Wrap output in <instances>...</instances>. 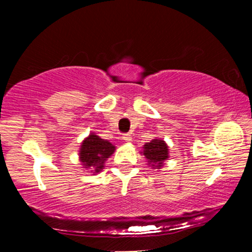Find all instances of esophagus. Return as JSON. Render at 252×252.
<instances>
[{
    "label": "esophagus",
    "instance_id": "esophagus-1",
    "mask_svg": "<svg viewBox=\"0 0 252 252\" xmlns=\"http://www.w3.org/2000/svg\"><path fill=\"white\" fill-rule=\"evenodd\" d=\"M122 138L124 141H126V142H130V141L132 140V137H131V135L129 134V132H126V134H123V136H122Z\"/></svg>",
    "mask_w": 252,
    "mask_h": 252
}]
</instances>
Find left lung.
Masks as SVG:
<instances>
[{"instance_id": "obj_1", "label": "left lung", "mask_w": 252, "mask_h": 252, "mask_svg": "<svg viewBox=\"0 0 252 252\" xmlns=\"http://www.w3.org/2000/svg\"><path fill=\"white\" fill-rule=\"evenodd\" d=\"M143 155L148 160L149 164L152 163L154 167H161L164 160L168 158V147L164 141L154 138L150 142L146 143L143 147Z\"/></svg>"}]
</instances>
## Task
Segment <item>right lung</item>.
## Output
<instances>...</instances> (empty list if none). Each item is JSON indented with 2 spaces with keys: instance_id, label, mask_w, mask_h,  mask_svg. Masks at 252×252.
Returning <instances> with one entry per match:
<instances>
[{
  "instance_id": "1",
  "label": "right lung",
  "mask_w": 252,
  "mask_h": 252,
  "mask_svg": "<svg viewBox=\"0 0 252 252\" xmlns=\"http://www.w3.org/2000/svg\"><path fill=\"white\" fill-rule=\"evenodd\" d=\"M115 152V147L109 141L99 138L97 135L91 134L84 141L80 148V161L85 168L91 167V169L100 172L103 169L104 161Z\"/></svg>"
}]
</instances>
